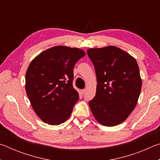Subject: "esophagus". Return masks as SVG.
Wrapping results in <instances>:
<instances>
[{"label":"esophagus","instance_id":"1","mask_svg":"<svg viewBox=\"0 0 160 160\" xmlns=\"http://www.w3.org/2000/svg\"><path fill=\"white\" fill-rule=\"evenodd\" d=\"M80 92L81 94H82V95H83V94H85V90H80Z\"/></svg>","mask_w":160,"mask_h":160}]
</instances>
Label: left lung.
<instances>
[{
  "mask_svg": "<svg viewBox=\"0 0 160 160\" xmlns=\"http://www.w3.org/2000/svg\"><path fill=\"white\" fill-rule=\"evenodd\" d=\"M88 55L97 75V90L89 102L99 123L114 126L123 122L133 111L142 88L138 65L126 51L113 46L89 48Z\"/></svg>",
  "mask_w": 160,
  "mask_h": 160,
  "instance_id": "left-lung-1",
  "label": "left lung"
}]
</instances>
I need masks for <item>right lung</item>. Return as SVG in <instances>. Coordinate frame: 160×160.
Instances as JSON below:
<instances>
[{"mask_svg":"<svg viewBox=\"0 0 160 160\" xmlns=\"http://www.w3.org/2000/svg\"><path fill=\"white\" fill-rule=\"evenodd\" d=\"M85 51L56 46L31 61L26 72L25 90L40 119L49 125L64 123L71 115L79 94L73 88V68Z\"/></svg>","mask_w":160,"mask_h":160,"instance_id":"add662e5","label":"right lung"}]
</instances>
